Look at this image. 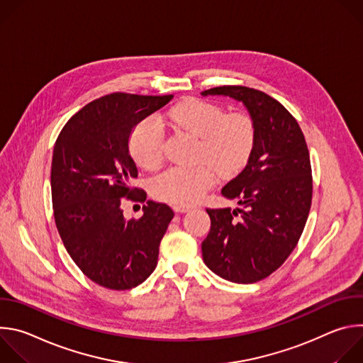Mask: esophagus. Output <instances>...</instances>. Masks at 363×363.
Listing matches in <instances>:
<instances>
[{"label":"esophagus","instance_id":"esophagus-1","mask_svg":"<svg viewBox=\"0 0 363 363\" xmlns=\"http://www.w3.org/2000/svg\"><path fill=\"white\" fill-rule=\"evenodd\" d=\"M174 211L175 213H178V214H184V213H188L189 210H191V206L189 205H184V203H175L174 206Z\"/></svg>","mask_w":363,"mask_h":363}]
</instances>
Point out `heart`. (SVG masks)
Returning a JSON list of instances; mask_svg holds the SVG:
<instances>
[{
	"mask_svg": "<svg viewBox=\"0 0 363 363\" xmlns=\"http://www.w3.org/2000/svg\"><path fill=\"white\" fill-rule=\"evenodd\" d=\"M165 121L175 129L198 138L194 167H172L155 178V198L172 203H195L208 192L218 174L233 177L250 160L255 143V126L244 112L225 113L211 101L188 99L174 106ZM129 152L143 169L160 167L164 157V130L158 121L139 122L129 136Z\"/></svg>",
	"mask_w": 363,
	"mask_h": 363,
	"instance_id": "b5f03b06",
	"label": "heart"
}]
</instances>
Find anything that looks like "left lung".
Here are the masks:
<instances>
[{"label": "left lung", "instance_id": "8db88e82", "mask_svg": "<svg viewBox=\"0 0 363 363\" xmlns=\"http://www.w3.org/2000/svg\"><path fill=\"white\" fill-rule=\"evenodd\" d=\"M242 101L255 143L247 167L221 194L238 208H208L211 230L202 241L203 263L233 283H255L276 272L296 248L312 205L313 179L304 135L280 101L245 86L202 91Z\"/></svg>", "mask_w": 363, "mask_h": 363}]
</instances>
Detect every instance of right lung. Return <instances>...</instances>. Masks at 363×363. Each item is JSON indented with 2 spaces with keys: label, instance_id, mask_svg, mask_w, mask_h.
Listing matches in <instances>:
<instances>
[{
  "label": "right lung",
  "instance_id": "obj_1",
  "mask_svg": "<svg viewBox=\"0 0 363 363\" xmlns=\"http://www.w3.org/2000/svg\"><path fill=\"white\" fill-rule=\"evenodd\" d=\"M111 93L80 109L62 129L51 161V199L62 241L76 266L96 284L129 290L158 264L160 244L174 218L171 206L147 201L138 220L123 217L138 169L129 155L132 129L172 99Z\"/></svg>",
  "mask_w": 363,
  "mask_h": 363
}]
</instances>
